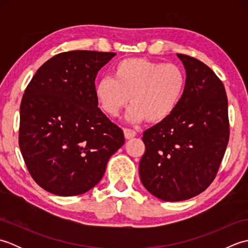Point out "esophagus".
Here are the masks:
<instances>
[{
    "label": "esophagus",
    "instance_id": "34e87169",
    "mask_svg": "<svg viewBox=\"0 0 248 248\" xmlns=\"http://www.w3.org/2000/svg\"><path fill=\"white\" fill-rule=\"evenodd\" d=\"M124 138L127 140H130V139H133L134 136L136 135V132L134 130L132 129H128V128H124Z\"/></svg>",
    "mask_w": 248,
    "mask_h": 248
}]
</instances>
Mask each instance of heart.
Returning a JSON list of instances; mask_svg holds the SVG:
<instances>
[{"label": "heart", "instance_id": "b5f03b06", "mask_svg": "<svg viewBox=\"0 0 248 248\" xmlns=\"http://www.w3.org/2000/svg\"><path fill=\"white\" fill-rule=\"evenodd\" d=\"M186 86V73L175 64L127 59L113 68V77H103L94 85L100 108L117 117L129 102L125 118L131 123H161L180 103Z\"/></svg>", "mask_w": 248, "mask_h": 248}]
</instances>
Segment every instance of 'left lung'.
Instances as JSON below:
<instances>
[{"mask_svg":"<svg viewBox=\"0 0 248 248\" xmlns=\"http://www.w3.org/2000/svg\"><path fill=\"white\" fill-rule=\"evenodd\" d=\"M177 56L186 72L183 97L170 117L145 131L140 162L143 186L164 202L203 192L217 176L229 140L224 84L202 62Z\"/></svg>","mask_w":248,"mask_h":248,"instance_id":"obj_1","label":"left lung"}]
</instances>
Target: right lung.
Here are the masks:
<instances>
[{
	"mask_svg": "<svg viewBox=\"0 0 248 248\" xmlns=\"http://www.w3.org/2000/svg\"><path fill=\"white\" fill-rule=\"evenodd\" d=\"M116 53L69 51L46 61L20 105L19 146L31 178L59 196L86 193L124 144V132L98 108L94 80Z\"/></svg>",
	"mask_w": 248,
	"mask_h": 248,
	"instance_id": "obj_1",
	"label": "right lung"
}]
</instances>
